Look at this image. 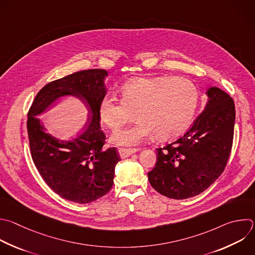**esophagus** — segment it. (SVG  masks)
<instances>
[{
	"mask_svg": "<svg viewBox=\"0 0 255 255\" xmlns=\"http://www.w3.org/2000/svg\"><path fill=\"white\" fill-rule=\"evenodd\" d=\"M140 149H136V148H119V154L121 158H126L129 157L130 155L136 153L137 151H139Z\"/></svg>",
	"mask_w": 255,
	"mask_h": 255,
	"instance_id": "34e87169",
	"label": "esophagus"
}]
</instances>
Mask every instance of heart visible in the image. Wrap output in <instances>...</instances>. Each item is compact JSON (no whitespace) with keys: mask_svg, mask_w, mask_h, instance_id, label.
I'll use <instances>...</instances> for the list:
<instances>
[{"mask_svg":"<svg viewBox=\"0 0 255 255\" xmlns=\"http://www.w3.org/2000/svg\"><path fill=\"white\" fill-rule=\"evenodd\" d=\"M121 100L104 95L98 105L100 120L116 130L127 122L130 111L136 119L113 134L118 145L134 146L150 135L169 140L180 135L190 124L199 100L195 84L184 77L136 78L122 85Z\"/></svg>","mask_w":255,"mask_h":255,"instance_id":"b5f03b06","label":"heart"}]
</instances>
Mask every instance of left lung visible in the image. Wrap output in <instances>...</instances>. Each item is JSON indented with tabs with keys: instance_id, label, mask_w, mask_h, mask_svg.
I'll list each match as a JSON object with an SVG mask.
<instances>
[{
	"instance_id": "left-lung-1",
	"label": "left lung",
	"mask_w": 255,
	"mask_h": 255,
	"mask_svg": "<svg viewBox=\"0 0 255 255\" xmlns=\"http://www.w3.org/2000/svg\"><path fill=\"white\" fill-rule=\"evenodd\" d=\"M208 102L191 128L157 151L148 173L151 186L172 199H186L206 190L224 171L233 142V99L217 87L207 92Z\"/></svg>"
}]
</instances>
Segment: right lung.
Returning <instances> with one entry per match:
<instances>
[{"label": "right lung", "instance_id": "1", "mask_svg": "<svg viewBox=\"0 0 255 255\" xmlns=\"http://www.w3.org/2000/svg\"><path fill=\"white\" fill-rule=\"evenodd\" d=\"M103 69L84 70L44 86L28 112L27 129L32 159L46 184L62 198L80 204L93 202L113 186L116 147L105 149L98 105L106 95ZM73 96L87 105L91 115L87 129L72 140H59L46 133L36 117L56 100Z\"/></svg>", "mask_w": 255, "mask_h": 255}]
</instances>
